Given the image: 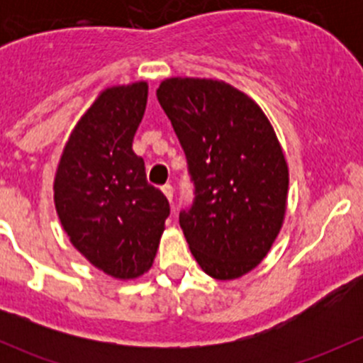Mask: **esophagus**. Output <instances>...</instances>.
I'll list each match as a JSON object with an SVG mask.
<instances>
[{
	"label": "esophagus",
	"mask_w": 363,
	"mask_h": 363,
	"mask_svg": "<svg viewBox=\"0 0 363 363\" xmlns=\"http://www.w3.org/2000/svg\"><path fill=\"white\" fill-rule=\"evenodd\" d=\"M161 191H163V195L167 196V199H168V202L172 203V200H174V188H172L170 184H164L163 188H161Z\"/></svg>",
	"instance_id": "obj_1"
}]
</instances>
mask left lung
Wrapping results in <instances>:
<instances>
[{"label":"left lung","mask_w":363,"mask_h":363,"mask_svg":"<svg viewBox=\"0 0 363 363\" xmlns=\"http://www.w3.org/2000/svg\"><path fill=\"white\" fill-rule=\"evenodd\" d=\"M181 142L196 199L179 223L207 276L232 281L262 263L288 205L286 155L258 104L218 79L170 77L156 91Z\"/></svg>","instance_id":"obj_1"}]
</instances>
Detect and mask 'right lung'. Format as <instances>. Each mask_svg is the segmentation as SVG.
<instances>
[{
    "label": "right lung",
    "instance_id": "obj_1",
    "mask_svg": "<svg viewBox=\"0 0 363 363\" xmlns=\"http://www.w3.org/2000/svg\"><path fill=\"white\" fill-rule=\"evenodd\" d=\"M145 80L105 87L69 133L54 175V205L77 251L113 279L144 276L158 252L170 205L147 184L133 138Z\"/></svg>",
    "mask_w": 363,
    "mask_h": 363
}]
</instances>
